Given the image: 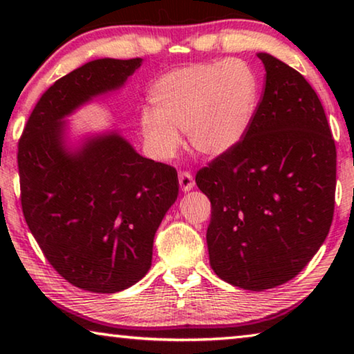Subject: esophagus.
I'll return each mask as SVG.
<instances>
[{
  "label": "esophagus",
  "mask_w": 354,
  "mask_h": 354,
  "mask_svg": "<svg viewBox=\"0 0 354 354\" xmlns=\"http://www.w3.org/2000/svg\"><path fill=\"white\" fill-rule=\"evenodd\" d=\"M178 179H179V185H181L183 192H189L194 189L195 181H194V176H192L189 171H179Z\"/></svg>",
  "instance_id": "obj_1"
}]
</instances>
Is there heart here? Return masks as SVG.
Listing matches in <instances>:
<instances>
[{
    "label": "heart",
    "mask_w": 354,
    "mask_h": 354,
    "mask_svg": "<svg viewBox=\"0 0 354 354\" xmlns=\"http://www.w3.org/2000/svg\"><path fill=\"white\" fill-rule=\"evenodd\" d=\"M259 80L247 62L217 61L173 70L149 88L151 111L140 113L143 140L154 158L169 159L187 131L192 148L220 158L234 149L253 124Z\"/></svg>",
    "instance_id": "b5f03b06"
}]
</instances>
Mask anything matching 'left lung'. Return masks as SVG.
<instances>
[{
	"label": "left lung",
	"instance_id": "8db88e82",
	"mask_svg": "<svg viewBox=\"0 0 354 354\" xmlns=\"http://www.w3.org/2000/svg\"><path fill=\"white\" fill-rule=\"evenodd\" d=\"M257 57L266 87L247 137L195 178L212 206V270L253 292L308 266L329 232L335 194V145L319 97L283 61Z\"/></svg>",
	"mask_w": 354,
	"mask_h": 354
}]
</instances>
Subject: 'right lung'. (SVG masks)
Wrapping results in <instances>:
<instances>
[{
    "instance_id": "add662e5",
    "label": "right lung",
    "mask_w": 354,
    "mask_h": 354,
    "mask_svg": "<svg viewBox=\"0 0 354 354\" xmlns=\"http://www.w3.org/2000/svg\"><path fill=\"white\" fill-rule=\"evenodd\" d=\"M143 59H95L41 95L19 143L23 215L48 262L80 289L115 293L145 277L178 173L117 128L71 139L67 117L124 87Z\"/></svg>"
}]
</instances>
